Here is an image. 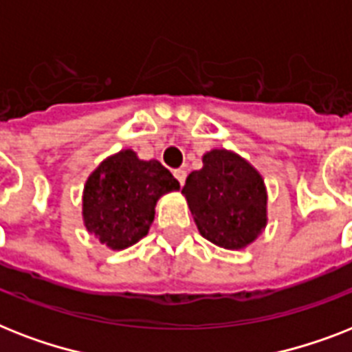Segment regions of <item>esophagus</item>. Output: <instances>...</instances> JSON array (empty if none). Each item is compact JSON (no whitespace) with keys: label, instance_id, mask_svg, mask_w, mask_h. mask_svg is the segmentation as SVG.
Wrapping results in <instances>:
<instances>
[{"label":"esophagus","instance_id":"obj_1","mask_svg":"<svg viewBox=\"0 0 352 352\" xmlns=\"http://www.w3.org/2000/svg\"><path fill=\"white\" fill-rule=\"evenodd\" d=\"M174 178L178 179L179 185H184L185 178H187V170H185V168H176V170H174Z\"/></svg>","mask_w":352,"mask_h":352}]
</instances>
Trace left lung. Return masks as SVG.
Listing matches in <instances>:
<instances>
[{
    "label": "left lung",
    "mask_w": 352,
    "mask_h": 352,
    "mask_svg": "<svg viewBox=\"0 0 352 352\" xmlns=\"http://www.w3.org/2000/svg\"><path fill=\"white\" fill-rule=\"evenodd\" d=\"M182 192L204 238L241 249L265 227V187L254 168L229 151H210L204 168L187 176Z\"/></svg>",
    "instance_id": "8db88e82"
}]
</instances>
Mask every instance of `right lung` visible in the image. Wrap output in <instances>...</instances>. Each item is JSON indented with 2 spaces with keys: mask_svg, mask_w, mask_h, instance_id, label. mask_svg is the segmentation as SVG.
<instances>
[{
  "mask_svg": "<svg viewBox=\"0 0 352 352\" xmlns=\"http://www.w3.org/2000/svg\"><path fill=\"white\" fill-rule=\"evenodd\" d=\"M178 189V179L162 163L143 162L132 151H122L105 160L87 179V230L111 249L131 247L151 229L160 196Z\"/></svg>",
  "mask_w": 352,
  "mask_h": 352,
  "instance_id": "obj_1",
  "label": "right lung"
}]
</instances>
